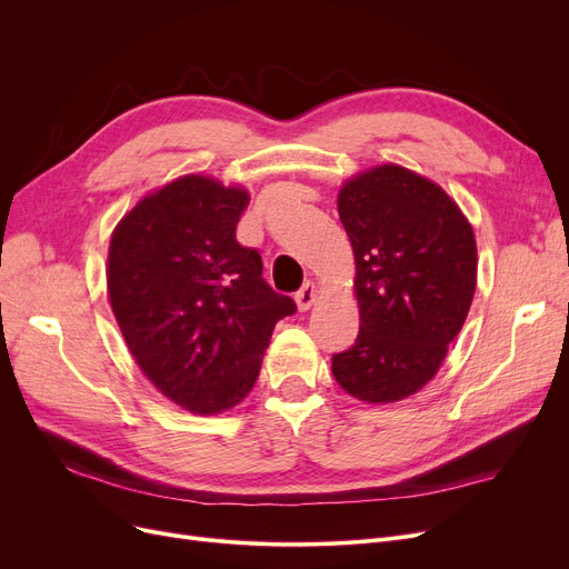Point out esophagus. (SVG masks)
Instances as JSON below:
<instances>
[{
  "mask_svg": "<svg viewBox=\"0 0 569 569\" xmlns=\"http://www.w3.org/2000/svg\"><path fill=\"white\" fill-rule=\"evenodd\" d=\"M316 295H318V288L313 281H307L300 290L295 292V302H297V309L300 311H307L313 302H316Z\"/></svg>",
  "mask_w": 569,
  "mask_h": 569,
  "instance_id": "1",
  "label": "esophagus"
}]
</instances>
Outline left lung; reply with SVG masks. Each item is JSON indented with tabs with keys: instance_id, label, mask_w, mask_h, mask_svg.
I'll use <instances>...</instances> for the list:
<instances>
[{
	"instance_id": "obj_1",
	"label": "left lung",
	"mask_w": 569,
	"mask_h": 569,
	"mask_svg": "<svg viewBox=\"0 0 569 569\" xmlns=\"http://www.w3.org/2000/svg\"><path fill=\"white\" fill-rule=\"evenodd\" d=\"M339 219L355 253L360 335L332 357V373L355 399L392 403L436 376L463 327L475 234L438 184L395 163L343 184Z\"/></svg>"
}]
</instances>
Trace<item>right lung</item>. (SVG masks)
<instances>
[{
	"label": "right lung",
	"mask_w": 569,
	"mask_h": 569,
	"mask_svg": "<svg viewBox=\"0 0 569 569\" xmlns=\"http://www.w3.org/2000/svg\"><path fill=\"white\" fill-rule=\"evenodd\" d=\"M244 189L187 174L119 221L108 295L142 373L170 401L217 415L242 401L274 325L297 311L262 279L258 249L237 242Z\"/></svg>",
	"instance_id": "add662e5"
}]
</instances>
